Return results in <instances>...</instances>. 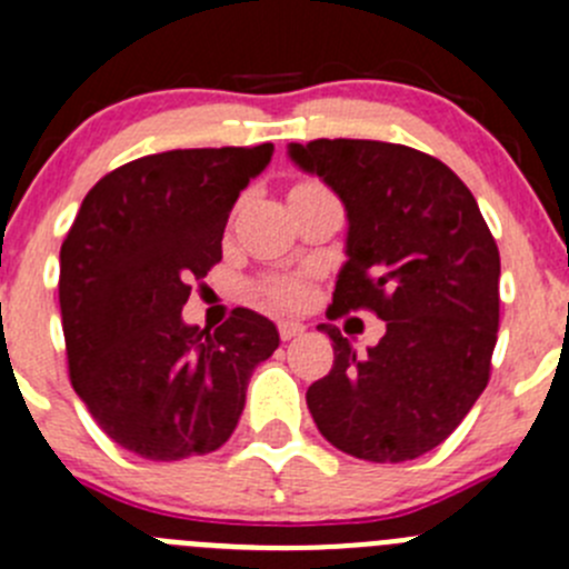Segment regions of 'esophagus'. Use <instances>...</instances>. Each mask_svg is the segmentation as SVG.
Listing matches in <instances>:
<instances>
[{
    "instance_id": "34e87169",
    "label": "esophagus",
    "mask_w": 569,
    "mask_h": 569,
    "mask_svg": "<svg viewBox=\"0 0 569 569\" xmlns=\"http://www.w3.org/2000/svg\"><path fill=\"white\" fill-rule=\"evenodd\" d=\"M301 332H305V325H299V321H279L281 341H290V338L301 336Z\"/></svg>"
}]
</instances>
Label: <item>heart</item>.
Segmentation results:
<instances>
[{"mask_svg": "<svg viewBox=\"0 0 569 569\" xmlns=\"http://www.w3.org/2000/svg\"><path fill=\"white\" fill-rule=\"evenodd\" d=\"M312 180H301L299 186H310ZM257 299L276 310H299L307 301V284L299 276H268L257 284Z\"/></svg>", "mask_w": 569, "mask_h": 569, "instance_id": "heart-1", "label": "heart"}]
</instances>
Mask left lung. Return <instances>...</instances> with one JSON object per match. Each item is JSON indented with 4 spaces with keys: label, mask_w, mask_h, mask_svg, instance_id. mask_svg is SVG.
<instances>
[{
    "label": "left lung",
    "mask_w": 569,
    "mask_h": 569,
    "mask_svg": "<svg viewBox=\"0 0 569 569\" xmlns=\"http://www.w3.org/2000/svg\"><path fill=\"white\" fill-rule=\"evenodd\" d=\"M290 158L347 206V264L330 319L369 310L387 336L367 356L332 338L307 409L343 455L403 462L440 446L491 378L499 248L466 182L442 160L383 140L290 143Z\"/></svg>",
    "instance_id": "left-lung-1"
}]
</instances>
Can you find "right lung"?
Listing matches in <instances>:
<instances>
[{
    "label": "right lung",
    "instance_id": "1",
    "mask_svg": "<svg viewBox=\"0 0 569 569\" xmlns=\"http://www.w3.org/2000/svg\"><path fill=\"white\" fill-rule=\"evenodd\" d=\"M273 143L174 149L109 171L61 244L59 305L72 389L103 435L143 460L208 455L233 435L250 372L279 347L237 307L217 330L182 325L191 279L222 259L239 191Z\"/></svg>",
    "mask_w": 569,
    "mask_h": 569
}]
</instances>
